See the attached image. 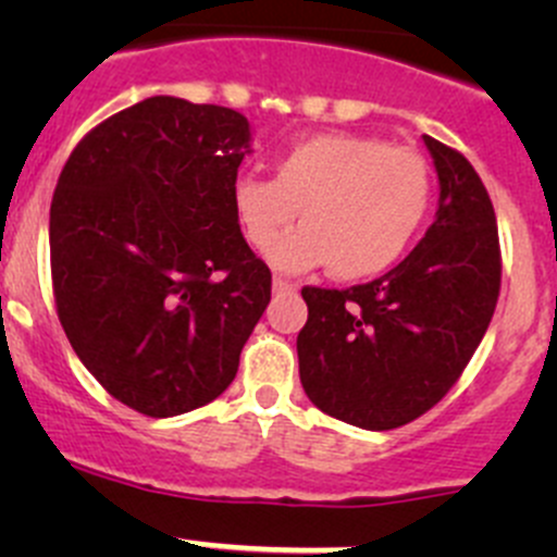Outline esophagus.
I'll return each mask as SVG.
<instances>
[{"mask_svg": "<svg viewBox=\"0 0 557 557\" xmlns=\"http://www.w3.org/2000/svg\"><path fill=\"white\" fill-rule=\"evenodd\" d=\"M272 290H274V294H290V290H296V285L288 283V280H283V277H274L272 280Z\"/></svg>", "mask_w": 557, "mask_h": 557, "instance_id": "obj_1", "label": "esophagus"}]
</instances>
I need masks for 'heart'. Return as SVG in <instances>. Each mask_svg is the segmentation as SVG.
Returning <instances> with one entry per match:
<instances>
[{
  "label": "heart",
  "mask_w": 557,
  "mask_h": 557,
  "mask_svg": "<svg viewBox=\"0 0 557 557\" xmlns=\"http://www.w3.org/2000/svg\"><path fill=\"white\" fill-rule=\"evenodd\" d=\"M431 190L420 153L336 132L294 145L280 156L274 177L239 174L232 210L247 243L258 250L273 245L267 261L280 272L331 263L339 280H363L404 256L429 215ZM299 206L306 223L284 235Z\"/></svg>",
  "instance_id": "heart-1"
}]
</instances>
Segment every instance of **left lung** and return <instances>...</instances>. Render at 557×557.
I'll return each instance as SVG.
<instances>
[{
    "mask_svg": "<svg viewBox=\"0 0 557 557\" xmlns=\"http://www.w3.org/2000/svg\"><path fill=\"white\" fill-rule=\"evenodd\" d=\"M436 180L434 223L396 269L347 290L305 288L299 377L320 412L391 431L429 412L480 347L502 288L491 196L474 166L423 137Z\"/></svg>",
    "mask_w": 557,
    "mask_h": 557,
    "instance_id": "1",
    "label": "left lung"
}]
</instances>
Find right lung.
<instances>
[{
	"instance_id": "right-lung-1",
	"label": "right lung",
	"mask_w": 557,
	"mask_h": 557,
	"mask_svg": "<svg viewBox=\"0 0 557 557\" xmlns=\"http://www.w3.org/2000/svg\"><path fill=\"white\" fill-rule=\"evenodd\" d=\"M250 153L243 112L150 97L99 123L55 185L50 272L66 339L110 396L150 418L221 396L272 299L232 210Z\"/></svg>"
}]
</instances>
